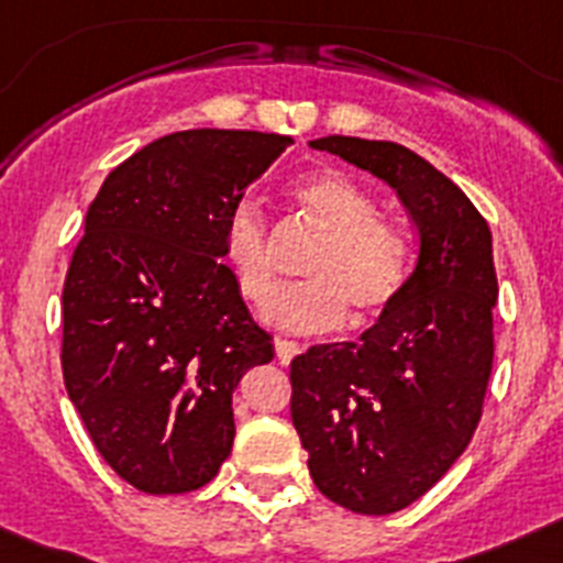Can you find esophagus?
Here are the masks:
<instances>
[{
    "instance_id": "34e87169",
    "label": "esophagus",
    "mask_w": 563,
    "mask_h": 563,
    "mask_svg": "<svg viewBox=\"0 0 563 563\" xmlns=\"http://www.w3.org/2000/svg\"><path fill=\"white\" fill-rule=\"evenodd\" d=\"M305 350L298 341H287V338H276V357L282 363H290L298 352Z\"/></svg>"
}]
</instances>
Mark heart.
<instances>
[{
  "label": "heart",
  "mask_w": 563,
  "mask_h": 563,
  "mask_svg": "<svg viewBox=\"0 0 563 563\" xmlns=\"http://www.w3.org/2000/svg\"><path fill=\"white\" fill-rule=\"evenodd\" d=\"M290 200L324 233L305 265L307 282L282 287L267 301L265 318L287 332H332L346 321L380 318L409 285V242L377 217V202L350 174L327 168L290 186ZM222 258L239 296L262 305L276 285L273 242L265 213L239 200L222 228Z\"/></svg>",
  "instance_id": "obj_1"
}]
</instances>
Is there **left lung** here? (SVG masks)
<instances>
[{"label": "left lung", "instance_id": "8db88e82", "mask_svg": "<svg viewBox=\"0 0 563 563\" xmlns=\"http://www.w3.org/2000/svg\"><path fill=\"white\" fill-rule=\"evenodd\" d=\"M310 146L389 183L420 236L409 285L361 341L318 343L290 363V417L318 490L352 514H397L442 479L479 426L499 292L490 228L400 143L330 134Z\"/></svg>", "mask_w": 563, "mask_h": 563}]
</instances>
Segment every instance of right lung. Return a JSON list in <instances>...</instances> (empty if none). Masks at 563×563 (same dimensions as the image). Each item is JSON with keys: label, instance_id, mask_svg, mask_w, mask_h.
Instances as JSON below:
<instances>
[{"label": "right lung", "instance_id": "obj_1", "mask_svg": "<svg viewBox=\"0 0 563 563\" xmlns=\"http://www.w3.org/2000/svg\"><path fill=\"white\" fill-rule=\"evenodd\" d=\"M290 137L188 129L103 180L62 290V372L98 454L152 496L191 494L233 449L231 397L273 361L222 265V228Z\"/></svg>", "mask_w": 563, "mask_h": 563}]
</instances>
